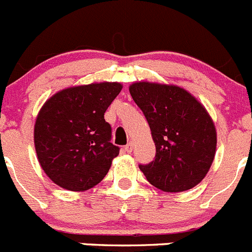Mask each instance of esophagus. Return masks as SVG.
<instances>
[{
  "label": "esophagus",
  "instance_id": "34e87169",
  "mask_svg": "<svg viewBox=\"0 0 252 252\" xmlns=\"http://www.w3.org/2000/svg\"><path fill=\"white\" fill-rule=\"evenodd\" d=\"M132 149H133L132 142H128V144L125 146V151L127 152V154H131V152H132Z\"/></svg>",
  "mask_w": 252,
  "mask_h": 252
}]
</instances>
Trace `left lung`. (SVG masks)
<instances>
[{
	"mask_svg": "<svg viewBox=\"0 0 252 252\" xmlns=\"http://www.w3.org/2000/svg\"><path fill=\"white\" fill-rule=\"evenodd\" d=\"M130 94L149 122L155 160L140 165L147 181L165 192H182L204 180L216 154L215 124L189 91L175 85L135 82Z\"/></svg>",
	"mask_w": 252,
	"mask_h": 252,
	"instance_id": "left-lung-1",
	"label": "left lung"
}]
</instances>
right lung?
Returning <instances> with one entry per match:
<instances>
[{
  "instance_id": "right-lung-1",
  "label": "right lung",
  "mask_w": 252,
  "mask_h": 252,
  "mask_svg": "<svg viewBox=\"0 0 252 252\" xmlns=\"http://www.w3.org/2000/svg\"><path fill=\"white\" fill-rule=\"evenodd\" d=\"M122 90L119 82L68 87L48 98L34 122L37 158L60 188L85 191L102 181L120 149L111 144L106 110Z\"/></svg>"
}]
</instances>
